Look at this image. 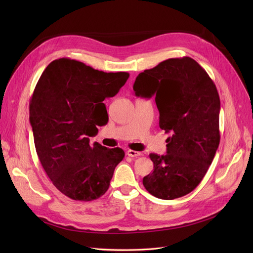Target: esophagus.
<instances>
[{
	"label": "esophagus",
	"mask_w": 253,
	"mask_h": 253,
	"mask_svg": "<svg viewBox=\"0 0 253 253\" xmlns=\"http://www.w3.org/2000/svg\"><path fill=\"white\" fill-rule=\"evenodd\" d=\"M127 155L129 157H138V156H140V152H136V151H133V150H128Z\"/></svg>",
	"instance_id": "obj_1"
}]
</instances>
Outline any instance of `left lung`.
<instances>
[{"label": "left lung", "instance_id": "8db88e82", "mask_svg": "<svg viewBox=\"0 0 253 253\" xmlns=\"http://www.w3.org/2000/svg\"><path fill=\"white\" fill-rule=\"evenodd\" d=\"M136 96H155L159 126L170 136L165 155L150 154L152 173L142 183L151 195L173 200L194 191L219 144L220 100L206 71L191 57L170 58L140 73Z\"/></svg>", "mask_w": 253, "mask_h": 253}]
</instances>
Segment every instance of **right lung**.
Here are the masks:
<instances>
[{"label":"right lung","instance_id":"1","mask_svg":"<svg viewBox=\"0 0 253 253\" xmlns=\"http://www.w3.org/2000/svg\"><path fill=\"white\" fill-rule=\"evenodd\" d=\"M125 72L104 73L69 58L53 60L34 90L30 122L36 151L55 188L76 201H92L110 187L122 149L89 143L109 121L103 100L126 83Z\"/></svg>","mask_w":253,"mask_h":253}]
</instances>
